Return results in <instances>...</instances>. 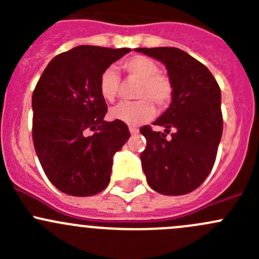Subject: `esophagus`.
I'll return each mask as SVG.
<instances>
[{
  "label": "esophagus",
  "mask_w": 259,
  "mask_h": 259,
  "mask_svg": "<svg viewBox=\"0 0 259 259\" xmlns=\"http://www.w3.org/2000/svg\"><path fill=\"white\" fill-rule=\"evenodd\" d=\"M129 132H130V134H132V135H137L138 133H139V129H138V127H135V126H129Z\"/></svg>",
  "instance_id": "esophagus-1"
}]
</instances>
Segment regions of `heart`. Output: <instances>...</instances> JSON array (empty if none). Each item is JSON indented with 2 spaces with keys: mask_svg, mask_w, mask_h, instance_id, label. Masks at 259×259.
Instances as JSON below:
<instances>
[{
  "mask_svg": "<svg viewBox=\"0 0 259 259\" xmlns=\"http://www.w3.org/2000/svg\"><path fill=\"white\" fill-rule=\"evenodd\" d=\"M121 69L129 79L139 83L134 91L138 100L122 101L110 110V117L126 125L137 126L146 122L158 108H165L173 99V85L168 76L160 74L158 64L149 57L137 55L124 60ZM120 89V77L114 69L104 70L99 79V93L108 103L116 99Z\"/></svg>",
  "mask_w": 259,
  "mask_h": 259,
  "instance_id": "1",
  "label": "heart"
}]
</instances>
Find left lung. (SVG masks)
I'll return each instance as SVG.
<instances>
[{
  "mask_svg": "<svg viewBox=\"0 0 259 259\" xmlns=\"http://www.w3.org/2000/svg\"><path fill=\"white\" fill-rule=\"evenodd\" d=\"M165 65L173 85L170 106L154 125L165 127L166 134L149 125L140 129L146 139L142 166L146 182L155 192L183 195L197 189L209 176L223 133L221 89L202 62L177 48L135 49Z\"/></svg>",
  "mask_w": 259,
  "mask_h": 259,
  "instance_id": "1",
  "label": "left lung"
}]
</instances>
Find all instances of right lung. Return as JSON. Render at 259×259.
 I'll list each match as a JSON object with an SVG mask.
<instances>
[{"mask_svg":"<svg viewBox=\"0 0 259 259\" xmlns=\"http://www.w3.org/2000/svg\"><path fill=\"white\" fill-rule=\"evenodd\" d=\"M130 49L77 46L55 56L32 94V140L50 182L62 193L90 197L108 187L114 154L130 138L126 124L105 121L99 93L104 70Z\"/></svg>","mask_w":259,"mask_h":259,"instance_id":"right-lung-1","label":"right lung"}]
</instances>
